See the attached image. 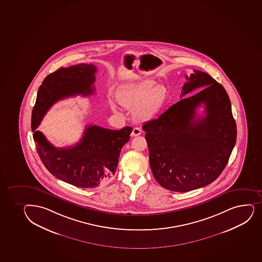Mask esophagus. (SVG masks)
<instances>
[{
    "label": "esophagus",
    "mask_w": 262,
    "mask_h": 262,
    "mask_svg": "<svg viewBox=\"0 0 262 262\" xmlns=\"http://www.w3.org/2000/svg\"><path fill=\"white\" fill-rule=\"evenodd\" d=\"M141 134V129L138 127H135L133 128V133H132V137H137Z\"/></svg>",
    "instance_id": "1"
}]
</instances>
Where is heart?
I'll list each match as a JSON object with an SVG mask.
<instances>
[{
  "label": "heart",
  "instance_id": "heart-1",
  "mask_svg": "<svg viewBox=\"0 0 262 262\" xmlns=\"http://www.w3.org/2000/svg\"><path fill=\"white\" fill-rule=\"evenodd\" d=\"M166 98V89L151 79L132 82L124 84L117 92L118 102L129 109H134L133 115L139 121H148L154 118L163 106ZM113 111L118 107L110 101Z\"/></svg>",
  "mask_w": 262,
  "mask_h": 262
}]
</instances>
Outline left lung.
Segmentation results:
<instances>
[{"label":"left lung","mask_w":262,"mask_h":262,"mask_svg":"<svg viewBox=\"0 0 262 262\" xmlns=\"http://www.w3.org/2000/svg\"><path fill=\"white\" fill-rule=\"evenodd\" d=\"M194 72L186 75L181 98L204 89L143 125L153 176L171 191H191L213 183L225 169L236 142L228 93L208 73ZM201 104L206 107L203 117L196 115Z\"/></svg>","instance_id":"8db88e82"}]
</instances>
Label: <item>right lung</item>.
I'll use <instances>...</instances> for the list:
<instances>
[{"label":"right lung","instance_id":"1","mask_svg":"<svg viewBox=\"0 0 262 262\" xmlns=\"http://www.w3.org/2000/svg\"><path fill=\"white\" fill-rule=\"evenodd\" d=\"M97 68L92 64L61 68L46 77L39 86L32 112V130L40 160L51 174L79 188H96L115 174L121 149L129 140L133 128L119 130L88 125L78 144L56 148L37 127L50 107L60 99L95 92Z\"/></svg>","mask_w":262,"mask_h":262}]
</instances>
